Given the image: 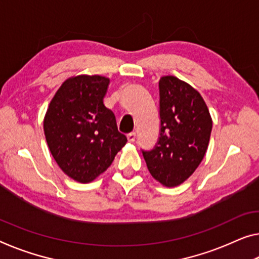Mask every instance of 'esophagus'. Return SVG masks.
I'll list each match as a JSON object with an SVG mask.
<instances>
[{
  "instance_id": "obj_1",
  "label": "esophagus",
  "mask_w": 259,
  "mask_h": 259,
  "mask_svg": "<svg viewBox=\"0 0 259 259\" xmlns=\"http://www.w3.org/2000/svg\"><path fill=\"white\" fill-rule=\"evenodd\" d=\"M135 137H137L135 133L127 134V140H128V142H133V141H135Z\"/></svg>"
}]
</instances>
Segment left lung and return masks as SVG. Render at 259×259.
<instances>
[{"label": "left lung", "instance_id": "left-lung-1", "mask_svg": "<svg viewBox=\"0 0 259 259\" xmlns=\"http://www.w3.org/2000/svg\"><path fill=\"white\" fill-rule=\"evenodd\" d=\"M160 89V137L152 150H142L147 168L164 186L182 184L207 150L212 118L201 95L175 76H163Z\"/></svg>", "mask_w": 259, "mask_h": 259}]
</instances>
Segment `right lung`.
Instances as JSON below:
<instances>
[{"label": "right lung", "instance_id": "obj_1", "mask_svg": "<svg viewBox=\"0 0 259 259\" xmlns=\"http://www.w3.org/2000/svg\"><path fill=\"white\" fill-rule=\"evenodd\" d=\"M110 79L78 75L62 83L44 119L50 152L67 176L93 182L126 145L114 113L103 103Z\"/></svg>", "mask_w": 259, "mask_h": 259}]
</instances>
